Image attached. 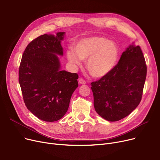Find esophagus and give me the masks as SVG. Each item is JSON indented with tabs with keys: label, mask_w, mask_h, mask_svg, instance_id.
<instances>
[{
	"label": "esophagus",
	"mask_w": 160,
	"mask_h": 160,
	"mask_svg": "<svg viewBox=\"0 0 160 160\" xmlns=\"http://www.w3.org/2000/svg\"><path fill=\"white\" fill-rule=\"evenodd\" d=\"M78 83H80V84H86V81L83 80V79H82V78H80L78 80Z\"/></svg>",
	"instance_id": "esophagus-1"
}]
</instances>
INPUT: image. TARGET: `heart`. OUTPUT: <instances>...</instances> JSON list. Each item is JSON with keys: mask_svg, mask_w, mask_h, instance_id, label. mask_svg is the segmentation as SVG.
I'll list each match as a JSON object with an SVG mask.
<instances>
[{"mask_svg": "<svg viewBox=\"0 0 160 160\" xmlns=\"http://www.w3.org/2000/svg\"><path fill=\"white\" fill-rule=\"evenodd\" d=\"M73 50H68L66 56L74 67L86 60V69L92 77L101 78L115 68L119 57V50L113 41L102 37H90L79 41Z\"/></svg>", "mask_w": 160, "mask_h": 160, "instance_id": "b5f03b06", "label": "heart"}]
</instances>
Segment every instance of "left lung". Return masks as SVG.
<instances>
[{"instance_id":"left-lung-1","label":"left lung","mask_w":160,"mask_h":160,"mask_svg":"<svg viewBox=\"0 0 160 160\" xmlns=\"http://www.w3.org/2000/svg\"><path fill=\"white\" fill-rule=\"evenodd\" d=\"M146 77L142 50L132 43L111 72L91 83L97 113L112 122L128 116L141 102Z\"/></svg>"}]
</instances>
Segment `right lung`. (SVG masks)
<instances>
[{"mask_svg": "<svg viewBox=\"0 0 160 160\" xmlns=\"http://www.w3.org/2000/svg\"><path fill=\"white\" fill-rule=\"evenodd\" d=\"M65 32L44 34L33 39L22 54L19 82L28 110L47 122L60 120L69 108L78 86L77 73L61 70L58 56H63L61 42Z\"/></svg>", "mask_w": 160, "mask_h": 160, "instance_id": "obj_1", "label": "right lung"}]
</instances>
